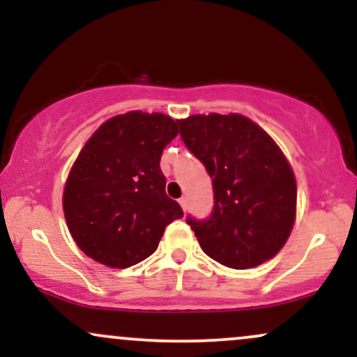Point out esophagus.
I'll return each instance as SVG.
<instances>
[{
	"label": "esophagus",
	"mask_w": 357,
	"mask_h": 357,
	"mask_svg": "<svg viewBox=\"0 0 357 357\" xmlns=\"http://www.w3.org/2000/svg\"><path fill=\"white\" fill-rule=\"evenodd\" d=\"M179 204H181L183 211L188 210V199L186 198H179Z\"/></svg>",
	"instance_id": "34e87169"
}]
</instances>
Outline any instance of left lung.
I'll use <instances>...</instances> for the list:
<instances>
[{
	"mask_svg": "<svg viewBox=\"0 0 357 357\" xmlns=\"http://www.w3.org/2000/svg\"><path fill=\"white\" fill-rule=\"evenodd\" d=\"M178 126L213 179L211 215L186 218L203 252L236 270L277 255L296 220L297 184L273 139L240 114L191 116Z\"/></svg>",
	"mask_w": 357,
	"mask_h": 357,
	"instance_id": "8db88e82",
	"label": "left lung"
}]
</instances>
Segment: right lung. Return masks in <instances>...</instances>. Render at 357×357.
<instances>
[{"label":"right lung","mask_w":357,"mask_h":357,"mask_svg":"<svg viewBox=\"0 0 357 357\" xmlns=\"http://www.w3.org/2000/svg\"><path fill=\"white\" fill-rule=\"evenodd\" d=\"M178 136L165 114L127 112L109 119L80 151L63 191V213L85 255L127 268L153 255L165 228L183 218L166 195L161 155Z\"/></svg>","instance_id":"1"}]
</instances>
